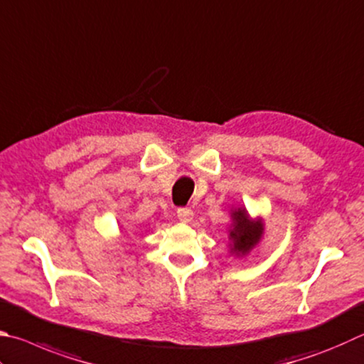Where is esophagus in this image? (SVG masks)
I'll return each instance as SVG.
<instances>
[{
	"instance_id": "esophagus-1",
	"label": "esophagus",
	"mask_w": 364,
	"mask_h": 364,
	"mask_svg": "<svg viewBox=\"0 0 364 364\" xmlns=\"http://www.w3.org/2000/svg\"><path fill=\"white\" fill-rule=\"evenodd\" d=\"M176 215H178V220H180L181 223H191L194 218V213L191 208H178Z\"/></svg>"
}]
</instances>
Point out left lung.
I'll return each instance as SVG.
<instances>
[{"instance_id": "left-lung-1", "label": "left lung", "mask_w": 364, "mask_h": 364, "mask_svg": "<svg viewBox=\"0 0 364 364\" xmlns=\"http://www.w3.org/2000/svg\"><path fill=\"white\" fill-rule=\"evenodd\" d=\"M262 216H251L248 210L240 207L230 208V224L228 228L229 253L235 257H245L253 251L264 235Z\"/></svg>"}]
</instances>
